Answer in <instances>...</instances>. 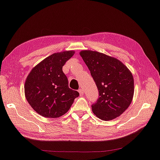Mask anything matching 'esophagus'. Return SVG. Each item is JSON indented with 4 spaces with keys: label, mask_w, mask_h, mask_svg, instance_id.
<instances>
[{
    "label": "esophagus",
    "mask_w": 160,
    "mask_h": 160,
    "mask_svg": "<svg viewBox=\"0 0 160 160\" xmlns=\"http://www.w3.org/2000/svg\"><path fill=\"white\" fill-rule=\"evenodd\" d=\"M78 92H79L80 96H82L83 95V93H84V92H83L82 89H80L79 90H78Z\"/></svg>",
    "instance_id": "esophagus-1"
}]
</instances>
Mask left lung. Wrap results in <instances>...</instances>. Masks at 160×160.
<instances>
[{"label": "left lung", "mask_w": 160, "mask_h": 160, "mask_svg": "<svg viewBox=\"0 0 160 160\" xmlns=\"http://www.w3.org/2000/svg\"><path fill=\"white\" fill-rule=\"evenodd\" d=\"M80 55L98 90V98L92 105L93 114L104 121L119 117L133 98L134 80L131 72L117 59L103 53L82 51Z\"/></svg>", "instance_id": "8db88e82"}]
</instances>
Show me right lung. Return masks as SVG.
Wrapping results in <instances>:
<instances>
[{"label": "right lung", "instance_id": "add662e5", "mask_svg": "<svg viewBox=\"0 0 160 160\" xmlns=\"http://www.w3.org/2000/svg\"><path fill=\"white\" fill-rule=\"evenodd\" d=\"M74 55V51L54 53L32 68L25 83L28 102L37 113L47 118H58L67 113L77 91L68 87V78L62 67Z\"/></svg>", "mask_w": 160, "mask_h": 160}]
</instances>
